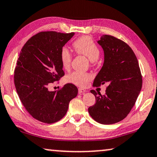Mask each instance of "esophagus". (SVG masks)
<instances>
[{
  "label": "esophagus",
  "mask_w": 157,
  "mask_h": 157,
  "mask_svg": "<svg viewBox=\"0 0 157 157\" xmlns=\"http://www.w3.org/2000/svg\"><path fill=\"white\" fill-rule=\"evenodd\" d=\"M86 92V90H84V89L83 88H78V93L81 94V95H82V94H84Z\"/></svg>",
  "instance_id": "obj_1"
}]
</instances>
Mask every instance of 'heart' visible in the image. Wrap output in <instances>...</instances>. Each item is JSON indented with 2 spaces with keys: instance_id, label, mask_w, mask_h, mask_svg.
Listing matches in <instances>:
<instances>
[{
  "instance_id": "heart-1",
  "label": "heart",
  "mask_w": 157,
  "mask_h": 157,
  "mask_svg": "<svg viewBox=\"0 0 157 157\" xmlns=\"http://www.w3.org/2000/svg\"><path fill=\"white\" fill-rule=\"evenodd\" d=\"M73 47L77 53L86 56L90 62L96 61L100 56V52L98 45L92 38L87 36L77 38L73 43ZM59 60L64 69H68L70 67L71 55L70 50L67 47L64 46L60 50ZM91 79V74L78 71L72 72L66 77L67 82L81 87L86 86Z\"/></svg>"
}]
</instances>
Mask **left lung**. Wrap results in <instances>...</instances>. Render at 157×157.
Wrapping results in <instances>:
<instances>
[{
    "label": "left lung",
    "mask_w": 157,
    "mask_h": 157,
    "mask_svg": "<svg viewBox=\"0 0 157 157\" xmlns=\"http://www.w3.org/2000/svg\"><path fill=\"white\" fill-rule=\"evenodd\" d=\"M98 43L104 51V63L93 86L107 83L105 95L90 90L96 102L88 108L93 119L101 124H113L125 119L140 93L143 79L136 55L126 43L103 35Z\"/></svg>",
    "instance_id": "8db88e82"
}]
</instances>
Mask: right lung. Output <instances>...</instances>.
I'll use <instances>...</instances> for the list:
<instances>
[{
	"label": "right lung",
	"instance_id": "right-lung-1",
	"mask_svg": "<svg viewBox=\"0 0 157 157\" xmlns=\"http://www.w3.org/2000/svg\"><path fill=\"white\" fill-rule=\"evenodd\" d=\"M74 33L40 32L28 40L21 49L14 70L17 93L24 107L39 121L52 124L62 119L78 88L67 83L61 90L50 86L64 75L59 60L61 48Z\"/></svg>",
	"mask_w": 157,
	"mask_h": 157
}]
</instances>
